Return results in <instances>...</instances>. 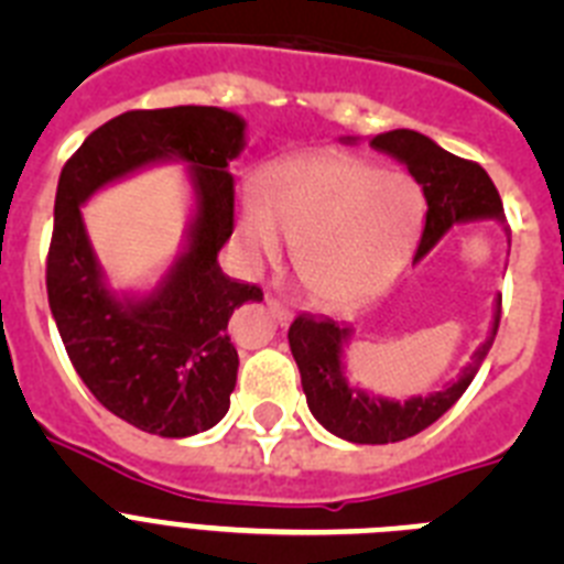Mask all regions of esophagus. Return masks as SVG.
I'll list each match as a JSON object with an SVG mask.
<instances>
[{
	"mask_svg": "<svg viewBox=\"0 0 564 564\" xmlns=\"http://www.w3.org/2000/svg\"><path fill=\"white\" fill-rule=\"evenodd\" d=\"M265 305H268V311L273 313V318H276L279 325H285L288 318H291V311H288V307L282 305V302H276V299H268Z\"/></svg>",
	"mask_w": 564,
	"mask_h": 564,
	"instance_id": "34e87169",
	"label": "esophagus"
}]
</instances>
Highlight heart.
Returning <instances> with one entry per match:
<instances>
[{
  "label": "heart",
  "instance_id": "obj_1",
  "mask_svg": "<svg viewBox=\"0 0 564 564\" xmlns=\"http://www.w3.org/2000/svg\"><path fill=\"white\" fill-rule=\"evenodd\" d=\"M423 197L410 174L381 172L352 154H307L268 169L246 197L237 237L251 265L293 246V271L325 305L370 296L415 246Z\"/></svg>",
  "mask_w": 564,
  "mask_h": 564
}]
</instances>
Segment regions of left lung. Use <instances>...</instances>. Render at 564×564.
<instances>
[{
	"instance_id": "left-lung-1",
	"label": "left lung",
	"mask_w": 564,
	"mask_h": 564,
	"mask_svg": "<svg viewBox=\"0 0 564 564\" xmlns=\"http://www.w3.org/2000/svg\"><path fill=\"white\" fill-rule=\"evenodd\" d=\"M341 141L356 143L358 138H341ZM370 147L403 163L417 186L423 188L430 212H426V228H423L415 262H421L441 242L443 234L457 223H500L502 231L508 234V246H511L502 200L486 169L460 161L415 129L381 132L372 138ZM500 302L502 299L497 296L486 341L471 352V361L463 367L460 376L443 383L437 392L410 395L403 401L376 395L372 390H364L347 378V347H350L352 325L333 322L327 316L299 313L288 330V341H291V352L296 358L299 376H302L307 410L330 435L350 443H398L417 435L432 426L437 417L446 415L457 403V398L468 390V383L477 376L480 364L486 361L488 350L495 344L497 327H500Z\"/></svg>"
}]
</instances>
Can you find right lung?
<instances>
[{"instance_id": "1", "label": "right lung", "mask_w": 564, "mask_h": 564, "mask_svg": "<svg viewBox=\"0 0 564 564\" xmlns=\"http://www.w3.org/2000/svg\"><path fill=\"white\" fill-rule=\"evenodd\" d=\"M242 149L246 121L231 109H134L89 134L58 177L50 311L89 392L149 435H200L231 406L239 358L228 318L262 299L217 262L234 231L228 169ZM163 162H183L193 188L182 251L147 292L112 289L80 208L101 187Z\"/></svg>"}]
</instances>
